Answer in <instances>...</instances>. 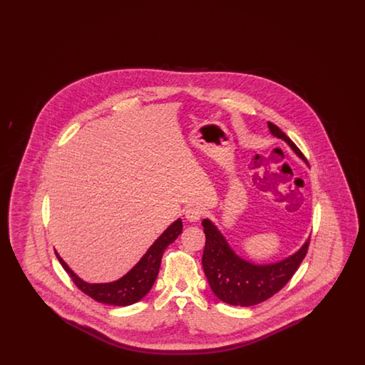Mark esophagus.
Returning <instances> with one entry per match:
<instances>
[{
  "label": "esophagus",
  "mask_w": 365,
  "mask_h": 365,
  "mask_svg": "<svg viewBox=\"0 0 365 365\" xmlns=\"http://www.w3.org/2000/svg\"><path fill=\"white\" fill-rule=\"evenodd\" d=\"M185 216L189 222H198L202 216V210L198 207H189L185 210Z\"/></svg>",
  "instance_id": "34e87169"
}]
</instances>
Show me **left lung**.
I'll return each mask as SVG.
<instances>
[{
	"mask_svg": "<svg viewBox=\"0 0 365 365\" xmlns=\"http://www.w3.org/2000/svg\"><path fill=\"white\" fill-rule=\"evenodd\" d=\"M272 135L283 139L305 163L307 158L278 125L268 122ZM205 232V249L202 255V267L209 286L215 295L230 305L252 307L277 294L284 284L293 278L299 264L308 252L309 240L293 256L284 260L257 265L243 260L230 247L226 238L216 226L208 220H202Z\"/></svg>",
	"mask_w": 365,
	"mask_h": 365,
	"instance_id": "obj_1",
	"label": "left lung"
}]
</instances>
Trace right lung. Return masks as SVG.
Masks as SVG:
<instances>
[{"mask_svg":"<svg viewBox=\"0 0 365 365\" xmlns=\"http://www.w3.org/2000/svg\"><path fill=\"white\" fill-rule=\"evenodd\" d=\"M182 228V220L178 219L157 238L156 242L149 247L146 255L130 272H127L119 280L110 283H87L78 278L57 253L56 256L66 272L70 275L72 282L76 284V287L85 294L103 304L127 307L138 302L140 298L149 293L158 275L164 250L180 235Z\"/></svg>","mask_w":365,"mask_h":365,"instance_id":"add662e5","label":"right lung"}]
</instances>
